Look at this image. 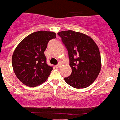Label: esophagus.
<instances>
[{
    "instance_id": "1",
    "label": "esophagus",
    "mask_w": 120,
    "mask_h": 120,
    "mask_svg": "<svg viewBox=\"0 0 120 120\" xmlns=\"http://www.w3.org/2000/svg\"><path fill=\"white\" fill-rule=\"evenodd\" d=\"M61 67V64H58V65H55V67L57 68H60Z\"/></svg>"
}]
</instances>
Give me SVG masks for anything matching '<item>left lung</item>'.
<instances>
[{"mask_svg": "<svg viewBox=\"0 0 120 120\" xmlns=\"http://www.w3.org/2000/svg\"><path fill=\"white\" fill-rule=\"evenodd\" d=\"M68 50L70 76L64 78L69 85L75 88H85L95 81L101 70L99 49L89 36L73 30L59 32Z\"/></svg>", "mask_w": 120, "mask_h": 120, "instance_id": "8db88e82", "label": "left lung"}]
</instances>
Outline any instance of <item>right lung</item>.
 Returning <instances> with one entry per match:
<instances>
[{
    "label": "right lung",
    "mask_w": 120,
    "mask_h": 120,
    "mask_svg": "<svg viewBox=\"0 0 120 120\" xmlns=\"http://www.w3.org/2000/svg\"><path fill=\"white\" fill-rule=\"evenodd\" d=\"M56 38L53 32L40 30L29 35L17 46L12 56V68L23 84L35 87L47 80L53 67L46 63L44 51L49 41Z\"/></svg>",
    "instance_id": "add662e5"
}]
</instances>
